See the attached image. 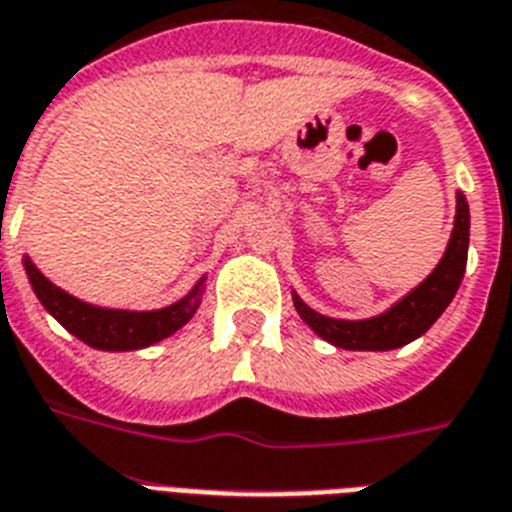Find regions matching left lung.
I'll list each match as a JSON object with an SVG mask.
<instances>
[{
    "label": "left lung",
    "instance_id": "obj_1",
    "mask_svg": "<svg viewBox=\"0 0 512 512\" xmlns=\"http://www.w3.org/2000/svg\"><path fill=\"white\" fill-rule=\"evenodd\" d=\"M468 231H471V213H468L465 194L458 191L455 228H452L450 244L444 249L439 265L429 273V278L415 286L413 292L405 294L400 302H394L386 313L365 318V321H342V318H328V315L315 313L313 307H307L292 292L299 318L321 339H326L334 347H342V350L386 352L413 342L434 326L436 318L447 310L455 292L460 289L465 263H468V236H471Z\"/></svg>",
    "mask_w": 512,
    "mask_h": 512
}]
</instances>
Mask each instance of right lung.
Returning a JSON list of instances; mask_svg holds the SVG:
<instances>
[{
    "instance_id": "add662e5",
    "label": "right lung",
    "mask_w": 512,
    "mask_h": 512,
    "mask_svg": "<svg viewBox=\"0 0 512 512\" xmlns=\"http://www.w3.org/2000/svg\"><path fill=\"white\" fill-rule=\"evenodd\" d=\"M23 268H26L33 292L54 321L68 328L70 334L78 336L83 344L107 352L144 350L149 344L168 339L170 334H176L178 328H184L191 321V315L197 313L199 302H202V292H205V276H202L184 299H178L162 310H112V307L89 305L60 286H54L31 263V257H23Z\"/></svg>"
}]
</instances>
